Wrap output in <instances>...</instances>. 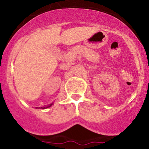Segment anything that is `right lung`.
Returning a JSON list of instances; mask_svg holds the SVG:
<instances>
[{"instance_id":"add662e5","label":"right lung","mask_w":149,"mask_h":149,"mask_svg":"<svg viewBox=\"0 0 149 149\" xmlns=\"http://www.w3.org/2000/svg\"><path fill=\"white\" fill-rule=\"evenodd\" d=\"M52 105V103L50 104L49 105H48L47 107H39V108H41V109H46V108H48V107H51Z\"/></svg>"}]
</instances>
